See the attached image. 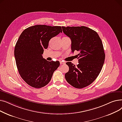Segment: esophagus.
Instances as JSON below:
<instances>
[{
    "instance_id": "esophagus-1",
    "label": "esophagus",
    "mask_w": 122,
    "mask_h": 122,
    "mask_svg": "<svg viewBox=\"0 0 122 122\" xmlns=\"http://www.w3.org/2000/svg\"><path fill=\"white\" fill-rule=\"evenodd\" d=\"M60 65H62V64H65V63L63 62L62 61H60Z\"/></svg>"
}]
</instances>
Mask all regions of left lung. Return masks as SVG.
<instances>
[{
    "label": "left lung",
    "instance_id": "8db88e82",
    "mask_svg": "<svg viewBox=\"0 0 122 122\" xmlns=\"http://www.w3.org/2000/svg\"><path fill=\"white\" fill-rule=\"evenodd\" d=\"M62 28L71 40L72 52H80L77 65L71 62L66 63L69 70L65 75V79L75 88L85 87L97 79L103 67L105 57L103 44L97 32L88 27Z\"/></svg>",
    "mask_w": 122,
    "mask_h": 122
}]
</instances>
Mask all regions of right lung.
<instances>
[{"label":"right lung","mask_w":122,"mask_h":122,"mask_svg":"<svg viewBox=\"0 0 122 122\" xmlns=\"http://www.w3.org/2000/svg\"><path fill=\"white\" fill-rule=\"evenodd\" d=\"M62 33L60 26L38 25L25 29L15 45L14 56L19 74L29 86L37 88L47 85L60 62L48 61L42 54L52 38Z\"/></svg>","instance_id":"add662e5"}]
</instances>
